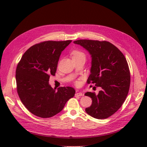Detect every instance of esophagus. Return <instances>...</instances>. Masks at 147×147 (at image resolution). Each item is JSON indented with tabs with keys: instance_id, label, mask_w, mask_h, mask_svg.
<instances>
[{
	"instance_id": "1",
	"label": "esophagus",
	"mask_w": 147,
	"mask_h": 147,
	"mask_svg": "<svg viewBox=\"0 0 147 147\" xmlns=\"http://www.w3.org/2000/svg\"><path fill=\"white\" fill-rule=\"evenodd\" d=\"M83 95L82 92H77L76 94H75V96H82Z\"/></svg>"
}]
</instances>
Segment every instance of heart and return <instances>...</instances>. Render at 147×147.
<instances>
[{
  "mask_svg": "<svg viewBox=\"0 0 147 147\" xmlns=\"http://www.w3.org/2000/svg\"><path fill=\"white\" fill-rule=\"evenodd\" d=\"M78 56H84V53H82V51H78V50L74 51L72 53V57H78ZM84 57H85V56H84Z\"/></svg>",
  "mask_w": 147,
  "mask_h": 147,
  "instance_id": "b5f03b06",
  "label": "heart"
}]
</instances>
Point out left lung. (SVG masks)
Segmentation results:
<instances>
[{
    "label": "left lung",
    "mask_w": 147,
    "mask_h": 147,
    "mask_svg": "<svg viewBox=\"0 0 147 147\" xmlns=\"http://www.w3.org/2000/svg\"><path fill=\"white\" fill-rule=\"evenodd\" d=\"M74 43L85 48L91 56L88 83L102 88L97 95L91 92L84 94L92 99L86 112L97 119L107 118L121 107L129 90L131 77L126 57L107 41L78 40Z\"/></svg>",
    "instance_id": "left-lung-1"
}]
</instances>
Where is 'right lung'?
Returning <instances> with one entry per match:
<instances>
[{
  "instance_id": "add662e5",
  "label": "right lung",
  "mask_w": 147,
  "mask_h": 147,
  "mask_svg": "<svg viewBox=\"0 0 147 147\" xmlns=\"http://www.w3.org/2000/svg\"><path fill=\"white\" fill-rule=\"evenodd\" d=\"M71 42L46 41L34 45L24 53L17 65L18 94L26 108L35 116H55L75 95L72 87L56 90L48 82L50 75H55L62 51Z\"/></svg>"
}]
</instances>
